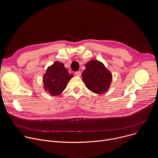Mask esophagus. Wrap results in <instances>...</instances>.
Here are the masks:
<instances>
[{
    "label": "esophagus",
    "instance_id": "esophagus-1",
    "mask_svg": "<svg viewBox=\"0 0 158 158\" xmlns=\"http://www.w3.org/2000/svg\"><path fill=\"white\" fill-rule=\"evenodd\" d=\"M74 74H75V75L77 76H80L81 75V73L80 71H76V72H75Z\"/></svg>",
    "mask_w": 158,
    "mask_h": 158
}]
</instances>
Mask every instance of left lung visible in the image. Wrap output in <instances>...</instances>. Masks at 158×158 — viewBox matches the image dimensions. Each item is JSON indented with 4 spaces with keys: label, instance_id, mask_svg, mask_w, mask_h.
I'll list each match as a JSON object with an SVG mask.
<instances>
[{
    "label": "left lung",
    "instance_id": "left-lung-1",
    "mask_svg": "<svg viewBox=\"0 0 158 158\" xmlns=\"http://www.w3.org/2000/svg\"><path fill=\"white\" fill-rule=\"evenodd\" d=\"M82 74V81L88 89L94 93L102 94L108 91L112 75L104 64L97 60H90L85 65Z\"/></svg>",
    "mask_w": 158,
    "mask_h": 158
}]
</instances>
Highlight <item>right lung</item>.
Masks as SVG:
<instances>
[{
	"label": "right lung",
	"mask_w": 158,
	"mask_h": 158,
	"mask_svg": "<svg viewBox=\"0 0 158 158\" xmlns=\"http://www.w3.org/2000/svg\"><path fill=\"white\" fill-rule=\"evenodd\" d=\"M73 77L63 63L56 61L48 68L43 76L44 89L52 96L60 95Z\"/></svg>",
	"instance_id": "obj_1"
}]
</instances>
